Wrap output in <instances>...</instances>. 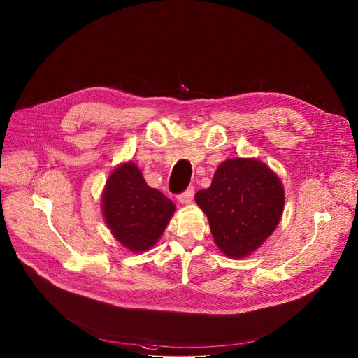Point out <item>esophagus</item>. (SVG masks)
<instances>
[{"label":"esophagus","mask_w":358,"mask_h":358,"mask_svg":"<svg viewBox=\"0 0 358 358\" xmlns=\"http://www.w3.org/2000/svg\"><path fill=\"white\" fill-rule=\"evenodd\" d=\"M193 197H194V187L189 186L183 193L178 194V201L182 204H189V203H192Z\"/></svg>","instance_id":"esophagus-1"}]
</instances>
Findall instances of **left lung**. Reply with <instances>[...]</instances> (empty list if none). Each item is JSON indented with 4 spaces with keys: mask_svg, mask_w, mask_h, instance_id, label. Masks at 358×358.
Instances as JSON below:
<instances>
[{
    "mask_svg": "<svg viewBox=\"0 0 358 358\" xmlns=\"http://www.w3.org/2000/svg\"><path fill=\"white\" fill-rule=\"evenodd\" d=\"M196 203L209 220L213 240L230 257L257 250L277 227L284 208V187L266 164L251 158L222 162Z\"/></svg>",
    "mask_w": 358,
    "mask_h": 358,
    "instance_id": "8db88e82",
    "label": "left lung"
}]
</instances>
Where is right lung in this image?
Segmentation results:
<instances>
[{
	"mask_svg": "<svg viewBox=\"0 0 358 358\" xmlns=\"http://www.w3.org/2000/svg\"><path fill=\"white\" fill-rule=\"evenodd\" d=\"M102 201L108 229L132 252L153 247L175 210L169 199L148 186L142 172L132 162L113 171Z\"/></svg>",
	"mask_w": 358,
	"mask_h": 358,
	"instance_id": "1",
	"label": "right lung"
}]
</instances>
